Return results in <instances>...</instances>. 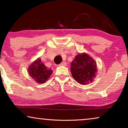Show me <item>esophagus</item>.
Returning a JSON list of instances; mask_svg holds the SVG:
<instances>
[{"instance_id":"34e87169","label":"esophagus","mask_w":128,"mask_h":128,"mask_svg":"<svg viewBox=\"0 0 128 128\" xmlns=\"http://www.w3.org/2000/svg\"><path fill=\"white\" fill-rule=\"evenodd\" d=\"M66 64H66L65 62H63L62 63H60L59 65V66H66Z\"/></svg>"}]
</instances>
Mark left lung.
<instances>
[{
	"mask_svg": "<svg viewBox=\"0 0 128 128\" xmlns=\"http://www.w3.org/2000/svg\"><path fill=\"white\" fill-rule=\"evenodd\" d=\"M70 70L73 78L81 84L92 82L97 72V64L86 54H78L71 63Z\"/></svg>",
	"mask_w": 128,
	"mask_h": 128,
	"instance_id": "1",
	"label": "left lung"
}]
</instances>
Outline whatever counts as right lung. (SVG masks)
<instances>
[{
  "mask_svg": "<svg viewBox=\"0 0 128 128\" xmlns=\"http://www.w3.org/2000/svg\"><path fill=\"white\" fill-rule=\"evenodd\" d=\"M28 73L36 83H44L51 75L52 70L46 68L38 58L29 66Z\"/></svg>",
  "mask_w": 128,
  "mask_h": 128,
  "instance_id": "right-lung-1",
  "label": "right lung"
}]
</instances>
